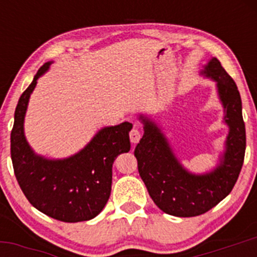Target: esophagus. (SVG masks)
I'll use <instances>...</instances> for the list:
<instances>
[{
    "label": "esophagus",
    "mask_w": 257,
    "mask_h": 257,
    "mask_svg": "<svg viewBox=\"0 0 257 257\" xmlns=\"http://www.w3.org/2000/svg\"><path fill=\"white\" fill-rule=\"evenodd\" d=\"M129 138H131V142L133 144H137L142 138V133L138 128H133L129 133Z\"/></svg>",
    "instance_id": "1"
}]
</instances>
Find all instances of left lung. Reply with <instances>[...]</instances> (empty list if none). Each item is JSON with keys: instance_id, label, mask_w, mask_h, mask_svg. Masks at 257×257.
I'll return each instance as SVG.
<instances>
[{"instance_id": "left-lung-1", "label": "left lung", "mask_w": 257, "mask_h": 257, "mask_svg": "<svg viewBox=\"0 0 257 257\" xmlns=\"http://www.w3.org/2000/svg\"><path fill=\"white\" fill-rule=\"evenodd\" d=\"M200 74L216 82L224 123L229 126L225 150L214 169L204 174L189 172L175 157L159 124L144 114L139 115L144 125L143 138L134 150L139 175L155 205L173 216H198L217 205L234 188L245 157L242 104L234 79L215 57Z\"/></svg>"}]
</instances>
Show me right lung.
<instances>
[{"mask_svg": "<svg viewBox=\"0 0 257 257\" xmlns=\"http://www.w3.org/2000/svg\"><path fill=\"white\" fill-rule=\"evenodd\" d=\"M47 62L38 69L22 93L15 110L11 132V158L23 194L36 209L64 222L87 221L97 216L112 190L115 158L131 150L129 121L104 126L74 155L49 159L36 154L25 137V116L37 79L49 69Z\"/></svg>", "mask_w": 257, "mask_h": 257, "instance_id": "add662e5", "label": "right lung"}]
</instances>
